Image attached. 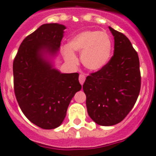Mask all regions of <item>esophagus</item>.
<instances>
[{"label": "esophagus", "instance_id": "1", "mask_svg": "<svg viewBox=\"0 0 156 156\" xmlns=\"http://www.w3.org/2000/svg\"><path fill=\"white\" fill-rule=\"evenodd\" d=\"M78 79H79V82L81 83V85H83L85 80H86V76L84 74H80L79 77H78Z\"/></svg>", "mask_w": 156, "mask_h": 156}]
</instances>
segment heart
<instances>
[{"label": "heart", "mask_w": 156, "mask_h": 156, "mask_svg": "<svg viewBox=\"0 0 156 156\" xmlns=\"http://www.w3.org/2000/svg\"><path fill=\"white\" fill-rule=\"evenodd\" d=\"M113 43L110 35L104 31L85 30L74 35L63 49L67 62L77 63L76 55L73 51L81 52V60L88 70L97 71L104 68L112 55Z\"/></svg>", "instance_id": "heart-1"}]
</instances>
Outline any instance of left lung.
Masks as SVG:
<instances>
[{
    "label": "left lung",
    "mask_w": 156,
    "mask_h": 156,
    "mask_svg": "<svg viewBox=\"0 0 156 156\" xmlns=\"http://www.w3.org/2000/svg\"><path fill=\"white\" fill-rule=\"evenodd\" d=\"M115 39L114 55L108 64L91 73L83 84L89 117L98 125L109 126L126 117L140 90V62L130 41L109 27Z\"/></svg>",
    "instance_id": "left-lung-1"
}]
</instances>
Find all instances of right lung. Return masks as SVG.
I'll list each match as a JSON object with an SVG mask.
<instances>
[{
	"instance_id": "right-lung-1",
	"label": "right lung",
	"mask_w": 156,
	"mask_h": 156,
	"mask_svg": "<svg viewBox=\"0 0 156 156\" xmlns=\"http://www.w3.org/2000/svg\"><path fill=\"white\" fill-rule=\"evenodd\" d=\"M65 29L58 23L41 25L23 41L13 61L20 108L31 122L44 129L61 125L71 99L82 89L78 73L61 74L43 57L44 52H57Z\"/></svg>"
}]
</instances>
